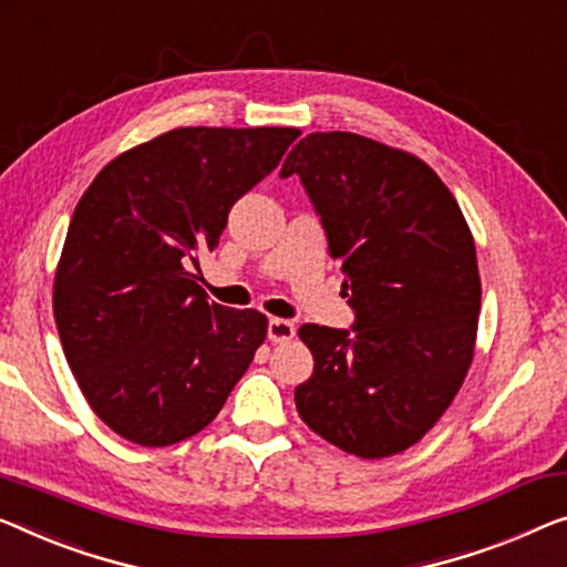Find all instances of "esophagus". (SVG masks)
<instances>
[{
  "mask_svg": "<svg viewBox=\"0 0 567 567\" xmlns=\"http://www.w3.org/2000/svg\"><path fill=\"white\" fill-rule=\"evenodd\" d=\"M267 338L272 343L290 341V338H295V323H290V320H285V318H269L267 320Z\"/></svg>",
  "mask_w": 567,
  "mask_h": 567,
  "instance_id": "1",
  "label": "esophagus"
}]
</instances>
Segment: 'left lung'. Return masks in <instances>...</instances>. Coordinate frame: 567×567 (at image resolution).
Masks as SVG:
<instances>
[{
  "instance_id": "8db88e82",
  "label": "left lung",
  "mask_w": 567,
  "mask_h": 567,
  "mask_svg": "<svg viewBox=\"0 0 567 567\" xmlns=\"http://www.w3.org/2000/svg\"><path fill=\"white\" fill-rule=\"evenodd\" d=\"M298 175L341 259L351 328L306 323L312 377L295 390L306 425L346 453L384 458L417 443L473 359L481 280L458 203L422 159L351 132H312Z\"/></svg>"
}]
</instances>
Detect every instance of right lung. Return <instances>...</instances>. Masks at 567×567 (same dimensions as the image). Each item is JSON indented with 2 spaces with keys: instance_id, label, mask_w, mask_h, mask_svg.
<instances>
[{
  "instance_id": "1",
  "label": "right lung",
  "mask_w": 567,
  "mask_h": 567,
  "mask_svg": "<svg viewBox=\"0 0 567 567\" xmlns=\"http://www.w3.org/2000/svg\"><path fill=\"white\" fill-rule=\"evenodd\" d=\"M300 137L290 126H183L124 152L83 193L53 312L91 410L124 441L163 447L208 425L267 336L257 310L208 302L190 261Z\"/></svg>"
}]
</instances>
